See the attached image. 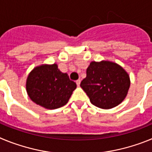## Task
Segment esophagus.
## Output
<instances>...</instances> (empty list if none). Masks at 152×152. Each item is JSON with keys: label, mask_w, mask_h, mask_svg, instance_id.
I'll return each instance as SVG.
<instances>
[{"label": "esophagus", "mask_w": 152, "mask_h": 152, "mask_svg": "<svg viewBox=\"0 0 152 152\" xmlns=\"http://www.w3.org/2000/svg\"><path fill=\"white\" fill-rule=\"evenodd\" d=\"M76 84H77V85L78 86V87H79V86H80V79H78V80H76Z\"/></svg>", "instance_id": "34e87169"}]
</instances>
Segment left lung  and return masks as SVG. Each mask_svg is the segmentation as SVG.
<instances>
[{
    "label": "left lung",
    "instance_id": "8db88e82",
    "mask_svg": "<svg viewBox=\"0 0 152 152\" xmlns=\"http://www.w3.org/2000/svg\"><path fill=\"white\" fill-rule=\"evenodd\" d=\"M80 87L93 105L111 109L122 103L130 86L129 76L116 63L108 61H92Z\"/></svg>",
    "mask_w": 152,
    "mask_h": 152
}]
</instances>
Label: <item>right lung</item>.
Returning <instances> with one entry per match:
<instances>
[{
  "label": "right lung",
  "instance_id": "add662e5",
  "mask_svg": "<svg viewBox=\"0 0 152 152\" xmlns=\"http://www.w3.org/2000/svg\"><path fill=\"white\" fill-rule=\"evenodd\" d=\"M76 87V83L60 72L56 64L36 67L26 80V91L31 100L49 110L65 105Z\"/></svg>",
  "mask_w": 152,
  "mask_h": 152
}]
</instances>
